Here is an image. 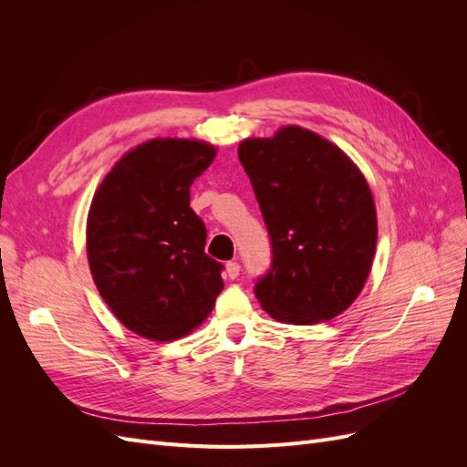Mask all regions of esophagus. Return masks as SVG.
Listing matches in <instances>:
<instances>
[{
  "mask_svg": "<svg viewBox=\"0 0 467 467\" xmlns=\"http://www.w3.org/2000/svg\"><path fill=\"white\" fill-rule=\"evenodd\" d=\"M239 271H242V266H239V263H235V261L225 263V273H228V276L232 280H235L239 276Z\"/></svg>",
  "mask_w": 467,
  "mask_h": 467,
  "instance_id": "1",
  "label": "esophagus"
}]
</instances>
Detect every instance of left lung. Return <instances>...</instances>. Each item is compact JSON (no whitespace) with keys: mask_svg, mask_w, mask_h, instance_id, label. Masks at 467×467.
<instances>
[{"mask_svg":"<svg viewBox=\"0 0 467 467\" xmlns=\"http://www.w3.org/2000/svg\"><path fill=\"white\" fill-rule=\"evenodd\" d=\"M273 245L255 296L276 321L312 325L341 316L372 271L378 218L368 181L348 155L302 126L237 148Z\"/></svg>","mask_w":467,"mask_h":467,"instance_id":"left-lung-1","label":"left lung"}]
</instances>
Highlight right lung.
<instances>
[{"mask_svg": "<svg viewBox=\"0 0 467 467\" xmlns=\"http://www.w3.org/2000/svg\"><path fill=\"white\" fill-rule=\"evenodd\" d=\"M218 150L194 138H153L126 151L97 187L88 261L110 312L150 341H175L210 316L222 265L204 253L191 185Z\"/></svg>", "mask_w": 467, "mask_h": 467, "instance_id": "1", "label": "right lung"}]
</instances>
